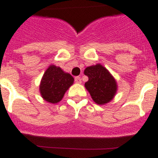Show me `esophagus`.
<instances>
[{
  "mask_svg": "<svg viewBox=\"0 0 158 158\" xmlns=\"http://www.w3.org/2000/svg\"><path fill=\"white\" fill-rule=\"evenodd\" d=\"M75 82L76 83H81V79L80 77H76Z\"/></svg>",
  "mask_w": 158,
  "mask_h": 158,
  "instance_id": "1",
  "label": "esophagus"
}]
</instances>
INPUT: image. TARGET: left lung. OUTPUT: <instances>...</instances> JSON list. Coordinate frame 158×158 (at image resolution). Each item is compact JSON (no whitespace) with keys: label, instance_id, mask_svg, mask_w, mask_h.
Returning a JSON list of instances; mask_svg holds the SVG:
<instances>
[{"label":"left lung","instance_id":"1","mask_svg":"<svg viewBox=\"0 0 158 158\" xmlns=\"http://www.w3.org/2000/svg\"><path fill=\"white\" fill-rule=\"evenodd\" d=\"M84 74L89 78L85 87L97 104H105L113 99L117 89V82L103 65L87 67Z\"/></svg>","mask_w":158,"mask_h":158}]
</instances>
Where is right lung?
Segmentation results:
<instances>
[{
	"mask_svg": "<svg viewBox=\"0 0 158 158\" xmlns=\"http://www.w3.org/2000/svg\"><path fill=\"white\" fill-rule=\"evenodd\" d=\"M73 81L74 78L69 73L64 72L59 67L50 65L41 79L40 85L41 96L49 103H59Z\"/></svg>",
	"mask_w": 158,
	"mask_h": 158,
	"instance_id": "right-lung-1",
	"label": "right lung"
}]
</instances>
